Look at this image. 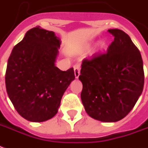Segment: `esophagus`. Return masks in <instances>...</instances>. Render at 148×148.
Here are the masks:
<instances>
[{"instance_id":"obj_1","label":"esophagus","mask_w":148,"mask_h":148,"mask_svg":"<svg viewBox=\"0 0 148 148\" xmlns=\"http://www.w3.org/2000/svg\"><path fill=\"white\" fill-rule=\"evenodd\" d=\"M74 75L75 77L77 78L80 75V71H81V66L79 64H76L74 66Z\"/></svg>"}]
</instances>
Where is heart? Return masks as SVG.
<instances>
[{
    "label": "heart",
    "mask_w": 148,
    "mask_h": 148,
    "mask_svg": "<svg viewBox=\"0 0 148 148\" xmlns=\"http://www.w3.org/2000/svg\"><path fill=\"white\" fill-rule=\"evenodd\" d=\"M99 46H100V47H103V43H100V45H99Z\"/></svg>",
    "instance_id": "heart-1"
}]
</instances>
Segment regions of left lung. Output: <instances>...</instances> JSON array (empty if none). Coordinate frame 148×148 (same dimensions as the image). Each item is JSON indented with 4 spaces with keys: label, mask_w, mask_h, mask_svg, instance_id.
<instances>
[{
    "label": "left lung",
    "mask_w": 148,
    "mask_h": 148,
    "mask_svg": "<svg viewBox=\"0 0 148 148\" xmlns=\"http://www.w3.org/2000/svg\"><path fill=\"white\" fill-rule=\"evenodd\" d=\"M114 36L107 52L83 60L79 80L81 98L88 116L106 123L123 119L136 104L144 88L143 60L127 33L109 29Z\"/></svg>",
    "instance_id": "left-lung-1"
}]
</instances>
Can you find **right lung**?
<instances>
[{
	"label": "right lung",
	"mask_w": 148,
	"mask_h": 148,
	"mask_svg": "<svg viewBox=\"0 0 148 148\" xmlns=\"http://www.w3.org/2000/svg\"><path fill=\"white\" fill-rule=\"evenodd\" d=\"M60 43L53 32L36 26L27 32L9 56L7 93L18 114L29 121L53 118L75 78L74 68L63 71L55 66Z\"/></svg>",
	"instance_id": "add662e5"
}]
</instances>
